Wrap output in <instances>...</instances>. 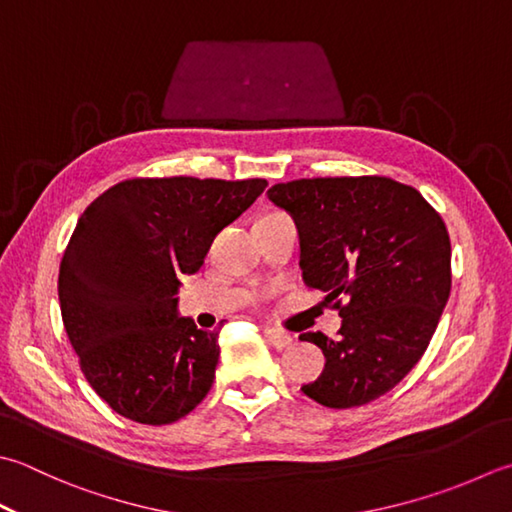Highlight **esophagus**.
I'll use <instances>...</instances> for the list:
<instances>
[{"label": "esophagus", "mask_w": 512, "mask_h": 512, "mask_svg": "<svg viewBox=\"0 0 512 512\" xmlns=\"http://www.w3.org/2000/svg\"><path fill=\"white\" fill-rule=\"evenodd\" d=\"M264 335H266L268 342L273 344L275 348H279V350L293 346V342H295L293 335L286 333V330H279V328H266Z\"/></svg>", "instance_id": "obj_1"}]
</instances>
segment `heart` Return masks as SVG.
<instances>
[{"mask_svg":"<svg viewBox=\"0 0 512 512\" xmlns=\"http://www.w3.org/2000/svg\"><path fill=\"white\" fill-rule=\"evenodd\" d=\"M268 215H282V213H268ZM266 217V215H264Z\"/></svg>","mask_w":512,"mask_h":512,"instance_id":"heart-1","label":"heart"}]
</instances>
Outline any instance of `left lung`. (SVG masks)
<instances>
[{"label": "left lung", "mask_w": 512, "mask_h": 512, "mask_svg": "<svg viewBox=\"0 0 512 512\" xmlns=\"http://www.w3.org/2000/svg\"><path fill=\"white\" fill-rule=\"evenodd\" d=\"M268 199L295 219L306 286L326 290L342 317L337 339L299 335L326 357L304 395L328 408L386 395L422 359L448 302L442 215L413 186L379 175L295 179Z\"/></svg>", "instance_id": "8db88e82"}]
</instances>
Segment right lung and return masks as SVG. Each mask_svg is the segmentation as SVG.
<instances>
[{"label": "right lung", "mask_w": 512, "mask_h": 512, "mask_svg": "<svg viewBox=\"0 0 512 512\" xmlns=\"http://www.w3.org/2000/svg\"><path fill=\"white\" fill-rule=\"evenodd\" d=\"M266 179L135 177L90 204L59 266V306L86 382L126 419L164 426L208 395L219 330L177 317L179 277Z\"/></svg>", "instance_id": "1"}]
</instances>
